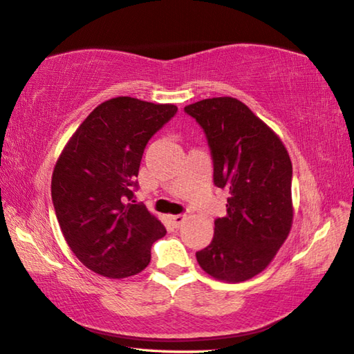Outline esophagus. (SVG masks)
I'll use <instances>...</instances> for the list:
<instances>
[{
    "instance_id": "1",
    "label": "esophagus",
    "mask_w": 354,
    "mask_h": 354,
    "mask_svg": "<svg viewBox=\"0 0 354 354\" xmlns=\"http://www.w3.org/2000/svg\"><path fill=\"white\" fill-rule=\"evenodd\" d=\"M168 218L171 221V225L174 227H180V225H182L183 220H185V215L178 214V215H168Z\"/></svg>"
}]
</instances>
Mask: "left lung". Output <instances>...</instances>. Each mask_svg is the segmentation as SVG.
<instances>
[{
    "label": "left lung",
    "mask_w": 354,
    "mask_h": 354,
    "mask_svg": "<svg viewBox=\"0 0 354 354\" xmlns=\"http://www.w3.org/2000/svg\"><path fill=\"white\" fill-rule=\"evenodd\" d=\"M207 137L214 183L227 187L226 215L215 220L211 244L197 252L207 275L241 283L261 273L293 223L292 162L270 127L235 97L186 105Z\"/></svg>",
    "instance_id": "left-lung-1"
}]
</instances>
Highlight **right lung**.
Returning <instances> with one entry per match:
<instances>
[{
  "label": "right lung",
  "mask_w": 354,
  "mask_h": 354,
  "mask_svg": "<svg viewBox=\"0 0 354 354\" xmlns=\"http://www.w3.org/2000/svg\"><path fill=\"white\" fill-rule=\"evenodd\" d=\"M177 113L172 104L108 99L82 122L55 165L52 200L71 252L99 275L122 279L149 264L167 229L133 200L148 140Z\"/></svg>",
  "instance_id": "right-lung-1"
}]
</instances>
